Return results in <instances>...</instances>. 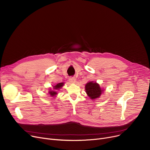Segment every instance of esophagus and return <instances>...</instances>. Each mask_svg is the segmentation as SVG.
Masks as SVG:
<instances>
[{"label":"esophagus","instance_id":"obj_1","mask_svg":"<svg viewBox=\"0 0 150 150\" xmlns=\"http://www.w3.org/2000/svg\"><path fill=\"white\" fill-rule=\"evenodd\" d=\"M69 80L70 83H74L76 82V79H75V78H74V77H70Z\"/></svg>","mask_w":150,"mask_h":150}]
</instances>
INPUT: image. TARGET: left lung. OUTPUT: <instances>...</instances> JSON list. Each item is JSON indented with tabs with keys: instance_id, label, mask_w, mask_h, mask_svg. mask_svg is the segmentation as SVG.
<instances>
[{
	"instance_id": "obj_1",
	"label": "left lung",
	"mask_w": 150,
	"mask_h": 150,
	"mask_svg": "<svg viewBox=\"0 0 150 150\" xmlns=\"http://www.w3.org/2000/svg\"><path fill=\"white\" fill-rule=\"evenodd\" d=\"M85 90L86 93L92 100H95L100 97L101 93L103 90H102L100 85L96 82L90 81L88 82L85 86Z\"/></svg>"
}]
</instances>
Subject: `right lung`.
<instances>
[{
  "mask_svg": "<svg viewBox=\"0 0 150 150\" xmlns=\"http://www.w3.org/2000/svg\"><path fill=\"white\" fill-rule=\"evenodd\" d=\"M63 86H64V83H59L56 84L55 86H54L53 88L54 90H59V89H61L62 87ZM49 93L50 95L52 97L55 96L57 94V91H49Z\"/></svg>",
  "mask_w": 150,
  "mask_h": 150,
  "instance_id": "add662e5",
  "label": "right lung"
}]
</instances>
